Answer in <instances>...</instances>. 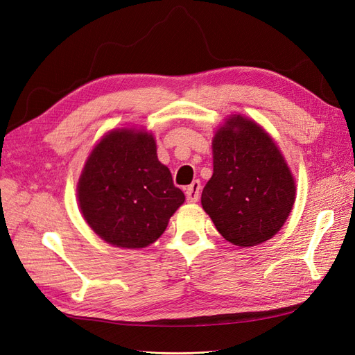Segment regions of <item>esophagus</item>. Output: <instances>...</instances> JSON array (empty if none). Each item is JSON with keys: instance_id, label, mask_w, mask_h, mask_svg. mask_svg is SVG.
I'll return each mask as SVG.
<instances>
[{"instance_id": "1", "label": "esophagus", "mask_w": 355, "mask_h": 355, "mask_svg": "<svg viewBox=\"0 0 355 355\" xmlns=\"http://www.w3.org/2000/svg\"><path fill=\"white\" fill-rule=\"evenodd\" d=\"M200 191H201V184L200 180H194L192 184L187 188V201L188 202H197L200 200Z\"/></svg>"}]
</instances>
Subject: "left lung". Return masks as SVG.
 Wrapping results in <instances>:
<instances>
[{"label": "left lung", "mask_w": 355, "mask_h": 355, "mask_svg": "<svg viewBox=\"0 0 355 355\" xmlns=\"http://www.w3.org/2000/svg\"><path fill=\"white\" fill-rule=\"evenodd\" d=\"M213 176L201 206L225 240L240 247L272 239L295 202V179L280 149L253 120L232 115L213 137Z\"/></svg>", "instance_id": "8db88e82"}]
</instances>
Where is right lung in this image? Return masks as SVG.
<instances>
[{"mask_svg": "<svg viewBox=\"0 0 355 355\" xmlns=\"http://www.w3.org/2000/svg\"><path fill=\"white\" fill-rule=\"evenodd\" d=\"M83 216L102 240L142 249L159 239L184 204L170 170L157 157L153 133L118 128L102 137L77 187Z\"/></svg>", "mask_w": 355, "mask_h": 355, "instance_id": "right-lung-1", "label": "right lung"}]
</instances>
